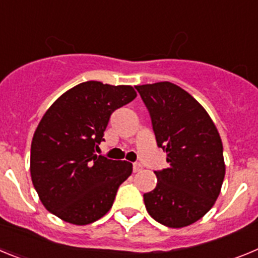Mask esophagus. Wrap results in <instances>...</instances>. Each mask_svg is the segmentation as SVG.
<instances>
[{
  "label": "esophagus",
  "instance_id": "1",
  "mask_svg": "<svg viewBox=\"0 0 258 258\" xmlns=\"http://www.w3.org/2000/svg\"><path fill=\"white\" fill-rule=\"evenodd\" d=\"M142 169H143L142 164H140V163H134V164H133V172H134V173L141 172V170H142Z\"/></svg>",
  "mask_w": 258,
  "mask_h": 258
}]
</instances>
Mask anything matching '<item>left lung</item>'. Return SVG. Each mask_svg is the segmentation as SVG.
Here are the masks:
<instances>
[{
    "label": "left lung",
    "mask_w": 258,
    "mask_h": 258,
    "mask_svg": "<svg viewBox=\"0 0 258 258\" xmlns=\"http://www.w3.org/2000/svg\"><path fill=\"white\" fill-rule=\"evenodd\" d=\"M168 168L156 170V187L143 195L149 214L168 227L197 222L213 207L225 178L222 141L202 104L168 81L138 85Z\"/></svg>",
    "instance_id": "1"
}]
</instances>
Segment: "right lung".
I'll list each match as a JSON object with an SVG mask.
<instances>
[{"label":"right lung","mask_w":258,"mask_h":258,"mask_svg":"<svg viewBox=\"0 0 258 258\" xmlns=\"http://www.w3.org/2000/svg\"><path fill=\"white\" fill-rule=\"evenodd\" d=\"M136 97L129 85L86 81L61 94L42 116L31 145V177L50 213L88 225L111 209L133 165L95 151L113 111Z\"/></svg>","instance_id":"obj_1"}]
</instances>
